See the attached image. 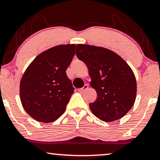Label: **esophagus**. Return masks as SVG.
I'll use <instances>...</instances> for the list:
<instances>
[{
    "instance_id": "esophagus-1",
    "label": "esophagus",
    "mask_w": 160,
    "mask_h": 160,
    "mask_svg": "<svg viewBox=\"0 0 160 160\" xmlns=\"http://www.w3.org/2000/svg\"><path fill=\"white\" fill-rule=\"evenodd\" d=\"M88 88H89V86H88V84H85V85H84L82 88H80V89H78V91H79L80 92H82L84 91H86V90L88 89Z\"/></svg>"
}]
</instances>
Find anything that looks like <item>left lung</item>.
Segmentation results:
<instances>
[{
    "label": "left lung",
    "instance_id": "obj_1",
    "mask_svg": "<svg viewBox=\"0 0 160 160\" xmlns=\"http://www.w3.org/2000/svg\"><path fill=\"white\" fill-rule=\"evenodd\" d=\"M76 55L88 66L90 85L97 93V100L89 103L93 114L105 122L124 117L134 104L137 91L130 66L115 52L102 47L78 44Z\"/></svg>",
    "mask_w": 160,
    "mask_h": 160
}]
</instances>
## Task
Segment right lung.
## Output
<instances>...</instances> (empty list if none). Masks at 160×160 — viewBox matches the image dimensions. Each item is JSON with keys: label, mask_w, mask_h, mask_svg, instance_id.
Masks as SVG:
<instances>
[{"label": "right lung", "mask_w": 160, "mask_h": 160, "mask_svg": "<svg viewBox=\"0 0 160 160\" xmlns=\"http://www.w3.org/2000/svg\"><path fill=\"white\" fill-rule=\"evenodd\" d=\"M75 47L68 44L48 49L38 55L23 74L20 100L25 111L36 121L52 122L65 112L74 92L66 71Z\"/></svg>", "instance_id": "1"}]
</instances>
